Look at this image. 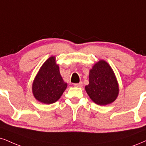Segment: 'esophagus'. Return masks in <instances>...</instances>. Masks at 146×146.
I'll return each mask as SVG.
<instances>
[{"mask_svg":"<svg viewBox=\"0 0 146 146\" xmlns=\"http://www.w3.org/2000/svg\"><path fill=\"white\" fill-rule=\"evenodd\" d=\"M74 86L75 87H82V82H79V83H75V84H74Z\"/></svg>","mask_w":146,"mask_h":146,"instance_id":"esophagus-1","label":"esophagus"}]
</instances>
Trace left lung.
I'll return each mask as SVG.
<instances>
[{"instance_id":"1","label":"left lung","mask_w":146,"mask_h":146,"mask_svg":"<svg viewBox=\"0 0 146 146\" xmlns=\"http://www.w3.org/2000/svg\"><path fill=\"white\" fill-rule=\"evenodd\" d=\"M89 84L86 92L95 104L106 106L114 102L119 93L116 76L106 61L100 60L89 72Z\"/></svg>"}]
</instances>
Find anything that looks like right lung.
<instances>
[{"mask_svg":"<svg viewBox=\"0 0 146 146\" xmlns=\"http://www.w3.org/2000/svg\"><path fill=\"white\" fill-rule=\"evenodd\" d=\"M67 85L59 72L55 57L51 56L37 73L32 83V93L41 103L51 104L61 98Z\"/></svg>","mask_w":146,"mask_h":146,"instance_id":"right-lung-1","label":"right lung"}]
</instances>
